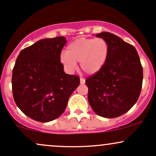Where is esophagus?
<instances>
[{"label": "esophagus", "mask_w": 156, "mask_h": 156, "mask_svg": "<svg viewBox=\"0 0 156 156\" xmlns=\"http://www.w3.org/2000/svg\"><path fill=\"white\" fill-rule=\"evenodd\" d=\"M80 84L85 83V79H83V78H80Z\"/></svg>", "instance_id": "1"}]
</instances>
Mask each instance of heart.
Here are the masks:
<instances>
[{
  "mask_svg": "<svg viewBox=\"0 0 156 156\" xmlns=\"http://www.w3.org/2000/svg\"><path fill=\"white\" fill-rule=\"evenodd\" d=\"M109 54L108 42L102 38H80L71 42L67 53L60 55V62L67 73H72L80 62L82 70L87 74L95 75L104 67Z\"/></svg>",
  "mask_w": 156,
  "mask_h": 156,
  "instance_id": "b5f03b06",
  "label": "heart"
}]
</instances>
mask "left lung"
I'll return each mask as SVG.
<instances>
[{"instance_id":"8db88e82","label":"left lung","mask_w":156,"mask_h":156,"mask_svg":"<svg viewBox=\"0 0 156 156\" xmlns=\"http://www.w3.org/2000/svg\"><path fill=\"white\" fill-rule=\"evenodd\" d=\"M96 37L108 42L109 54L103 69L86 79L88 101L98 115L117 117L128 112L139 99L142 66L133 45L109 32Z\"/></svg>"}]
</instances>
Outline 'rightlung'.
I'll list each match as a JSON object with an SVG mask.
<instances>
[{"label": "right lung", "mask_w": 156, "mask_h": 156, "mask_svg": "<svg viewBox=\"0 0 156 156\" xmlns=\"http://www.w3.org/2000/svg\"><path fill=\"white\" fill-rule=\"evenodd\" d=\"M64 37L39 40L22 50L12 70L16 105L32 119L48 122L62 114L68 100L79 86V77L66 74L60 55Z\"/></svg>", "instance_id": "add662e5"}]
</instances>
